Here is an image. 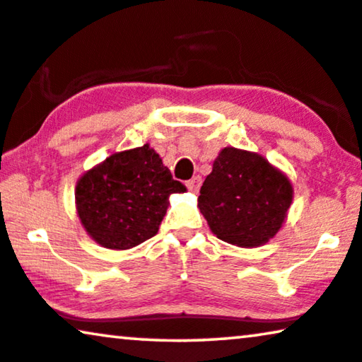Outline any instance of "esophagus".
<instances>
[{
	"label": "esophagus",
	"instance_id": "34e87169",
	"mask_svg": "<svg viewBox=\"0 0 362 362\" xmlns=\"http://www.w3.org/2000/svg\"><path fill=\"white\" fill-rule=\"evenodd\" d=\"M200 187H202V177L200 175H195L193 179L187 182V188L193 193H197L198 190H200Z\"/></svg>",
	"mask_w": 362,
	"mask_h": 362
}]
</instances>
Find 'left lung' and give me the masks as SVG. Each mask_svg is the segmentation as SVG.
Wrapping results in <instances>:
<instances>
[{
  "mask_svg": "<svg viewBox=\"0 0 362 362\" xmlns=\"http://www.w3.org/2000/svg\"><path fill=\"white\" fill-rule=\"evenodd\" d=\"M292 192L287 177L264 157L226 147L203 182L198 206L221 241L256 247L281 230Z\"/></svg>",
  "mask_w": 362,
  "mask_h": 362,
  "instance_id": "8db88e82",
  "label": "left lung"
}]
</instances>
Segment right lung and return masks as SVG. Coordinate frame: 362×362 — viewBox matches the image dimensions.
Here are the masks:
<instances>
[{
  "mask_svg": "<svg viewBox=\"0 0 362 362\" xmlns=\"http://www.w3.org/2000/svg\"><path fill=\"white\" fill-rule=\"evenodd\" d=\"M185 192L144 144L110 156L77 183V211L86 233L108 249H129L159 231L170 193Z\"/></svg>",
  "mask_w": 362,
  "mask_h": 362,
  "instance_id": "1",
  "label": "right lung"
}]
</instances>
